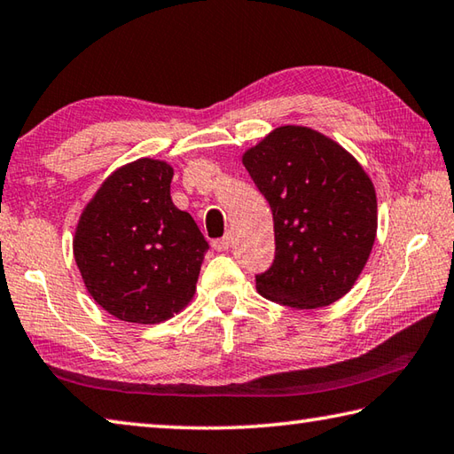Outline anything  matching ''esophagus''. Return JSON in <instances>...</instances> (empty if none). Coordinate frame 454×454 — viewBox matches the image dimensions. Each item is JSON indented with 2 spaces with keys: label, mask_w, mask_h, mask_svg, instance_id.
<instances>
[{
  "label": "esophagus",
  "mask_w": 454,
  "mask_h": 454,
  "mask_svg": "<svg viewBox=\"0 0 454 454\" xmlns=\"http://www.w3.org/2000/svg\"><path fill=\"white\" fill-rule=\"evenodd\" d=\"M212 248L216 252H226L230 248V236H222L216 238V240H212Z\"/></svg>",
  "instance_id": "34e87169"
}]
</instances>
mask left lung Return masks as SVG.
Instances as JSON below:
<instances>
[{"mask_svg":"<svg viewBox=\"0 0 454 454\" xmlns=\"http://www.w3.org/2000/svg\"><path fill=\"white\" fill-rule=\"evenodd\" d=\"M274 216L276 255L255 274L266 300L316 309L343 298L373 248L377 199L365 170L332 138L279 127L244 154Z\"/></svg>","mask_w":454,"mask_h":454,"instance_id":"left-lung-1","label":"left lung"}]
</instances>
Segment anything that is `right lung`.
Segmentation results:
<instances>
[{
	"label": "right lung",
	"mask_w": 454,
	"mask_h": 454,
	"mask_svg": "<svg viewBox=\"0 0 454 454\" xmlns=\"http://www.w3.org/2000/svg\"><path fill=\"white\" fill-rule=\"evenodd\" d=\"M172 168L138 159L81 214L73 254L93 300L130 324H159L192 300L208 242L170 199Z\"/></svg>",
	"instance_id": "add662e5"
}]
</instances>
